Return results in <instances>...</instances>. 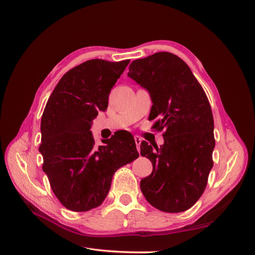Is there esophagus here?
Returning <instances> with one entry per match:
<instances>
[{"mask_svg":"<svg viewBox=\"0 0 255 255\" xmlns=\"http://www.w3.org/2000/svg\"><path fill=\"white\" fill-rule=\"evenodd\" d=\"M134 140H135V143H136V145H137V150L139 151V149H140V143H141V141H142V138H141L140 136L136 135V136H134Z\"/></svg>","mask_w":255,"mask_h":255,"instance_id":"1","label":"esophagus"}]
</instances>
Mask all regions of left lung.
I'll return each instance as SVG.
<instances>
[{
  "label": "left lung",
  "instance_id": "obj_1",
  "mask_svg": "<svg viewBox=\"0 0 255 255\" xmlns=\"http://www.w3.org/2000/svg\"><path fill=\"white\" fill-rule=\"evenodd\" d=\"M128 76L149 91V119L165 128L164 144H140L153 165L140 181L152 206L166 213L187 211L202 196L213 168L214 118L208 99L190 68L169 52H158L129 65Z\"/></svg>",
  "mask_w": 255,
  "mask_h": 255
}]
</instances>
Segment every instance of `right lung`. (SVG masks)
I'll return each mask as SVG.
<instances>
[{"label": "right lung", "instance_id": "add662e5", "mask_svg": "<svg viewBox=\"0 0 255 255\" xmlns=\"http://www.w3.org/2000/svg\"><path fill=\"white\" fill-rule=\"evenodd\" d=\"M129 60L90 59L72 68L50 96L41 118L42 170L59 202L73 212L101 205L114 173L139 154L133 136L121 132L97 146L91 123L106 111L111 89Z\"/></svg>", "mask_w": 255, "mask_h": 255}]
</instances>
